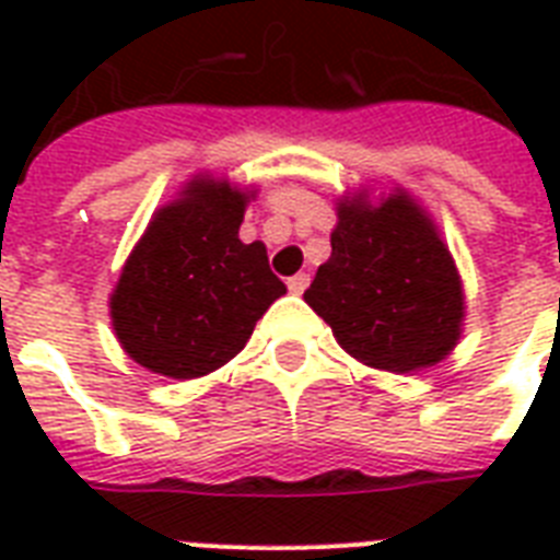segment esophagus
Masks as SVG:
<instances>
[{"label": "esophagus", "instance_id": "34e87169", "mask_svg": "<svg viewBox=\"0 0 560 560\" xmlns=\"http://www.w3.org/2000/svg\"><path fill=\"white\" fill-rule=\"evenodd\" d=\"M307 284H311V276H307V272H296V276H290L288 279V290L293 296H302L307 290Z\"/></svg>", "mask_w": 560, "mask_h": 560}]
</instances>
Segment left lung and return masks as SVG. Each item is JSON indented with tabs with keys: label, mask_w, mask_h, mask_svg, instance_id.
<instances>
[{
	"label": "left lung",
	"mask_w": 560,
	"mask_h": 560,
	"mask_svg": "<svg viewBox=\"0 0 560 560\" xmlns=\"http://www.w3.org/2000/svg\"><path fill=\"white\" fill-rule=\"evenodd\" d=\"M305 302L351 358L383 372H418L453 351L465 293L451 249L407 191L372 206L340 200L331 258Z\"/></svg>",
	"instance_id": "left-lung-1"
}]
</instances>
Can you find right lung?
<instances>
[{
  "label": "right lung",
  "mask_w": 560,
  "mask_h": 560,
  "mask_svg": "<svg viewBox=\"0 0 560 560\" xmlns=\"http://www.w3.org/2000/svg\"><path fill=\"white\" fill-rule=\"evenodd\" d=\"M246 200L226 179L197 177L153 214L109 296L118 342L139 366L174 381L214 372L288 293L261 241L237 237Z\"/></svg>",
  "instance_id": "1"
}]
</instances>
